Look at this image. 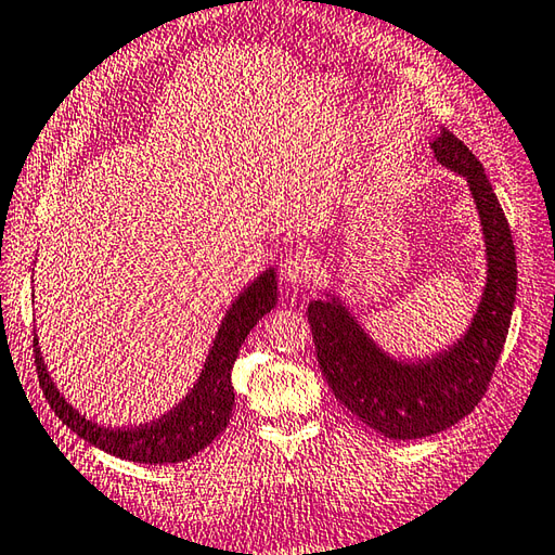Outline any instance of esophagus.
I'll list each match as a JSON object with an SVG mask.
<instances>
[{
  "mask_svg": "<svg viewBox=\"0 0 555 555\" xmlns=\"http://www.w3.org/2000/svg\"><path fill=\"white\" fill-rule=\"evenodd\" d=\"M314 274H318V264H314V255L310 249H296V253L286 255L284 271H281V276L286 279V284H293V286L310 284Z\"/></svg>",
  "mask_w": 555,
  "mask_h": 555,
  "instance_id": "obj_1",
  "label": "esophagus"
}]
</instances>
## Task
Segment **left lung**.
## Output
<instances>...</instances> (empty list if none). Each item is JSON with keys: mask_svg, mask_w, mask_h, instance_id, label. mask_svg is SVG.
<instances>
[{"mask_svg": "<svg viewBox=\"0 0 555 555\" xmlns=\"http://www.w3.org/2000/svg\"><path fill=\"white\" fill-rule=\"evenodd\" d=\"M430 149L469 182L483 228L488 276L466 334L428 361L401 363L379 349L339 298L308 306L320 371L336 401L392 440L436 436L472 414L501 358L517 293L513 233L479 158L444 127Z\"/></svg>", "mask_w": 555, "mask_h": 555, "instance_id": "1", "label": "left lung"}]
</instances>
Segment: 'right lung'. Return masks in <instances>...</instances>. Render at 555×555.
Listing matches in <instances>:
<instances>
[{
	"instance_id": "obj_1",
	"label": "right lung",
	"mask_w": 555,
	"mask_h": 555,
	"mask_svg": "<svg viewBox=\"0 0 555 555\" xmlns=\"http://www.w3.org/2000/svg\"><path fill=\"white\" fill-rule=\"evenodd\" d=\"M276 306V271L267 269L235 298L231 310L216 334L204 371L188 397L172 406L168 414L134 428H105L101 423L81 416L67 399L60 395L40 356L38 336L33 339L36 371L54 416H60L76 436L89 440L103 452L119 460L139 464H178L204 450L231 421L235 392L231 371L247 334L255 324Z\"/></svg>"
}]
</instances>
